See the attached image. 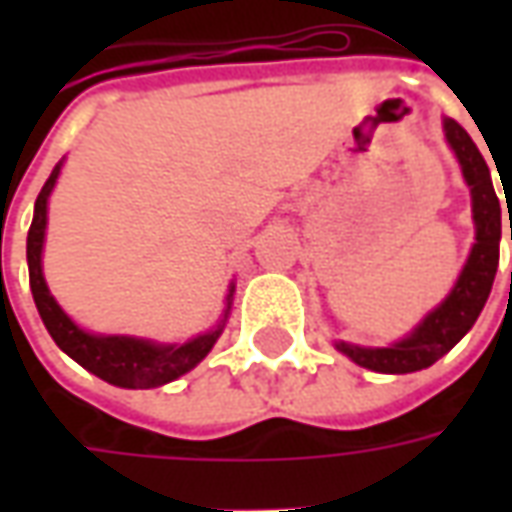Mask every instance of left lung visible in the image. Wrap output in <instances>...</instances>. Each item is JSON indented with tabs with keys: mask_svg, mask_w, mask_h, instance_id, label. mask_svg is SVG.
Masks as SVG:
<instances>
[{
	"mask_svg": "<svg viewBox=\"0 0 512 512\" xmlns=\"http://www.w3.org/2000/svg\"><path fill=\"white\" fill-rule=\"evenodd\" d=\"M444 134L461 161L463 178L472 186L474 224H477V244L463 266L461 277L447 299L419 323L406 340H400L392 348H359V345L340 343L337 348L345 356H351L356 365L376 370V373H414L425 370L433 362L450 351L461 340L483 312L485 299L494 285L496 266H499V238H502V208L496 197L491 172L480 150L455 120H444ZM505 189V183H502ZM512 241V219H510Z\"/></svg>",
	"mask_w": 512,
	"mask_h": 512,
	"instance_id": "left-lung-1",
	"label": "left lung"
}]
</instances>
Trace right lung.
Wrapping results in <instances>:
<instances>
[{
  "mask_svg": "<svg viewBox=\"0 0 512 512\" xmlns=\"http://www.w3.org/2000/svg\"><path fill=\"white\" fill-rule=\"evenodd\" d=\"M60 175V164L46 180V186L40 189L35 200V216L27 235V263H29V288L35 296L40 318L46 323V329L54 337V343L60 345L73 362H79L84 370H90L93 376L104 378L109 384L126 386V389H153V386L169 384L183 373H189L191 367H197L211 351L216 337L222 334V326L208 334L194 337L191 343L183 345H156L150 340H136V337H104V334H87L60 310V304L46 288V279L40 271V252H43V235H46V202ZM233 301V288L227 296V304Z\"/></svg>",
  "mask_w": 512,
  "mask_h": 512,
  "instance_id": "1",
  "label": "right lung"
}]
</instances>
